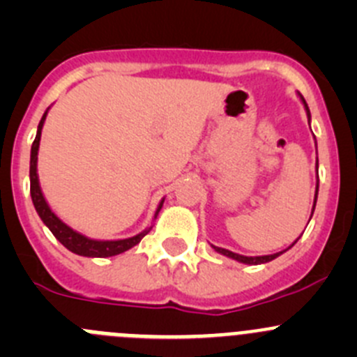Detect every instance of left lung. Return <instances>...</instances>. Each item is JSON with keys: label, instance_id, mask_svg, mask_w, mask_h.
<instances>
[{"label": "left lung", "instance_id": "8db88e82", "mask_svg": "<svg viewBox=\"0 0 357 357\" xmlns=\"http://www.w3.org/2000/svg\"><path fill=\"white\" fill-rule=\"evenodd\" d=\"M302 102H304L305 110H307V117H311V114H309V109H307V103H305L304 98H302ZM316 167H318V164H316ZM316 197H318V186H316ZM314 205H316V200H314ZM314 205H312V212H314ZM295 242H297V240H295ZM294 243H291V245H294ZM214 250L219 252V254H222V255H228V257L235 259V261L243 262V264H262V262H269V261H273V259L278 257L280 254H283V252H278V254L261 255V257H245V255H238V254H235V252H229V250H226V248H221V247H214Z\"/></svg>", "mask_w": 357, "mask_h": 357}]
</instances>
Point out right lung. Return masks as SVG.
Here are the masks:
<instances>
[{"label": "right lung", "instance_id": "right-lung-1", "mask_svg": "<svg viewBox=\"0 0 357 357\" xmlns=\"http://www.w3.org/2000/svg\"><path fill=\"white\" fill-rule=\"evenodd\" d=\"M48 110L45 112L43 115L41 122L38 126V135H36L34 143H32V149H31V171H29V176H31V197H32V204H34L36 211H38L39 218L43 219L46 226L50 228V231L55 235V238L62 243L63 247H67L68 250L74 252L77 255H84V257H112V255H117L122 254V252L129 250L131 247H135L136 243L142 242L143 236L150 231L145 229L143 233L139 235L132 236V238H126V240H112V242H102V240H91V238H86L84 235L81 233L74 231L72 228H68L66 222L60 221L55 214L52 212L50 205L46 204L45 197H43L41 188H39V181H38V172H36V165H38V150H39V139H41V129L43 124H45V119ZM162 204L164 200L160 202L158 205L157 212H155V218L158 214V211L162 208Z\"/></svg>", "mask_w": 357, "mask_h": 357}]
</instances>
